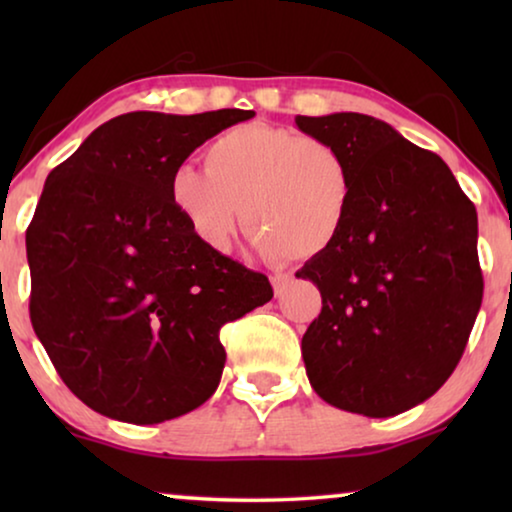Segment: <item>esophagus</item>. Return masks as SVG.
Here are the masks:
<instances>
[{"label": "esophagus", "mask_w": 512, "mask_h": 512, "mask_svg": "<svg viewBox=\"0 0 512 512\" xmlns=\"http://www.w3.org/2000/svg\"><path fill=\"white\" fill-rule=\"evenodd\" d=\"M289 284H291V275H275V277H272V289H275V296L277 298L282 296V293L289 289Z\"/></svg>", "instance_id": "1"}]
</instances>
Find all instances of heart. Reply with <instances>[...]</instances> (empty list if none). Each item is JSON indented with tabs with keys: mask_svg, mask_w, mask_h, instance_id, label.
<instances>
[{
	"mask_svg": "<svg viewBox=\"0 0 512 512\" xmlns=\"http://www.w3.org/2000/svg\"><path fill=\"white\" fill-rule=\"evenodd\" d=\"M345 153L324 139L268 123L235 125L209 142L205 170L181 163L167 198L202 247L226 254L240 228L270 258L310 261L345 235L354 202Z\"/></svg>",
	"mask_w": 512,
	"mask_h": 512,
	"instance_id": "heart-1",
	"label": "heart"
}]
</instances>
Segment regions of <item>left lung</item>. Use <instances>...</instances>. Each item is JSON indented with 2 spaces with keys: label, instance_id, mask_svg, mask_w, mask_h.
I'll list each match as a JSON object with an SVG mask.
<instances>
[{
  "label": "left lung",
  "instance_id": "left-lung-1",
  "mask_svg": "<svg viewBox=\"0 0 512 512\" xmlns=\"http://www.w3.org/2000/svg\"><path fill=\"white\" fill-rule=\"evenodd\" d=\"M338 146L354 172L340 242L296 277L321 291L303 335L312 389L335 408L394 417L443 387L482 303L478 214L443 158L380 118L296 116Z\"/></svg>",
  "mask_w": 512,
  "mask_h": 512
}]
</instances>
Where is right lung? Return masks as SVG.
<instances>
[{
	"label": "right lung",
	"instance_id": "right-lung-1",
	"mask_svg": "<svg viewBox=\"0 0 512 512\" xmlns=\"http://www.w3.org/2000/svg\"><path fill=\"white\" fill-rule=\"evenodd\" d=\"M254 111H132L48 174L27 228L30 319L62 382L130 424L186 415L219 387L223 324L272 298L261 272L202 247L167 198L200 144Z\"/></svg>",
	"mask_w": 512,
	"mask_h": 512
}]
</instances>
